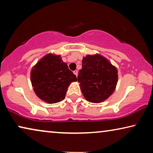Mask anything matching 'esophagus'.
<instances>
[{"label":"esophagus","mask_w":153,"mask_h":153,"mask_svg":"<svg viewBox=\"0 0 153 153\" xmlns=\"http://www.w3.org/2000/svg\"><path fill=\"white\" fill-rule=\"evenodd\" d=\"M73 72H74V74L75 75H76V76H78V71H77V70H74Z\"/></svg>","instance_id":"1"}]
</instances>
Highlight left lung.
Listing matches in <instances>:
<instances>
[{"label":"left lung","mask_w":153,"mask_h":153,"mask_svg":"<svg viewBox=\"0 0 153 153\" xmlns=\"http://www.w3.org/2000/svg\"><path fill=\"white\" fill-rule=\"evenodd\" d=\"M85 100L93 103L106 100L116 89L118 71L103 56L95 54L83 58L77 76Z\"/></svg>","instance_id":"left-lung-1"}]
</instances>
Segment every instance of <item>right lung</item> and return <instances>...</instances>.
<instances>
[{
	"label": "right lung",
	"instance_id": "add662e5",
	"mask_svg": "<svg viewBox=\"0 0 153 153\" xmlns=\"http://www.w3.org/2000/svg\"><path fill=\"white\" fill-rule=\"evenodd\" d=\"M30 79L37 97L49 104L63 100L69 85L77 81L60 56L51 53L44 56L33 67Z\"/></svg>",
	"mask_w": 153,
	"mask_h": 153
}]
</instances>
